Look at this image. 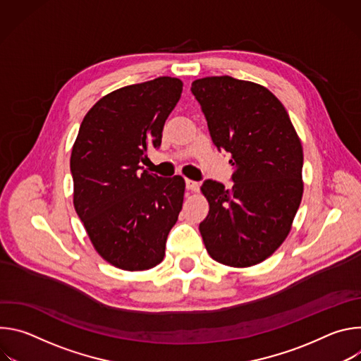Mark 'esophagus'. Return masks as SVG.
Returning <instances> with one entry per match:
<instances>
[{
    "mask_svg": "<svg viewBox=\"0 0 361 361\" xmlns=\"http://www.w3.org/2000/svg\"><path fill=\"white\" fill-rule=\"evenodd\" d=\"M185 187H187V190H190V191H197V190H198V183L187 178V180H185Z\"/></svg>",
    "mask_w": 361,
    "mask_h": 361,
    "instance_id": "1",
    "label": "esophagus"
}]
</instances>
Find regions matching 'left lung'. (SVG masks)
<instances>
[{
	"label": "left lung",
	"instance_id": "8db88e82",
	"mask_svg": "<svg viewBox=\"0 0 361 361\" xmlns=\"http://www.w3.org/2000/svg\"><path fill=\"white\" fill-rule=\"evenodd\" d=\"M214 145L231 156L228 190L205 180L210 212L200 233L213 260L230 267L264 262L287 238L302 197V147L280 99L228 75L192 81Z\"/></svg>",
	"mask_w": 361,
	"mask_h": 361
}]
</instances>
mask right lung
<instances>
[{
    "mask_svg": "<svg viewBox=\"0 0 361 361\" xmlns=\"http://www.w3.org/2000/svg\"><path fill=\"white\" fill-rule=\"evenodd\" d=\"M183 81L159 77L118 88L85 114L71 151L74 209L97 252L121 270L142 271L164 259L183 207L185 181L140 171L160 148Z\"/></svg>",
    "mask_w": 361,
    "mask_h": 361,
    "instance_id": "right-lung-1",
    "label": "right lung"
}]
</instances>
